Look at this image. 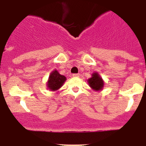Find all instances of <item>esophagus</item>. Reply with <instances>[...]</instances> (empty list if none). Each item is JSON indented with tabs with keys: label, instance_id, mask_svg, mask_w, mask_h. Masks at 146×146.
<instances>
[{
	"label": "esophagus",
	"instance_id": "34e87169",
	"mask_svg": "<svg viewBox=\"0 0 146 146\" xmlns=\"http://www.w3.org/2000/svg\"><path fill=\"white\" fill-rule=\"evenodd\" d=\"M72 76L75 78H78L79 76H80V74H79V73H75V74L72 75Z\"/></svg>",
	"mask_w": 146,
	"mask_h": 146
}]
</instances>
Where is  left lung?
<instances>
[{
  "mask_svg": "<svg viewBox=\"0 0 146 146\" xmlns=\"http://www.w3.org/2000/svg\"><path fill=\"white\" fill-rule=\"evenodd\" d=\"M88 82L90 87L94 90L100 91L102 90L103 87H104V81L97 72L92 73V77L88 79Z\"/></svg>",
  "mask_w": 146,
  "mask_h": 146,
  "instance_id": "8db88e82",
  "label": "left lung"
}]
</instances>
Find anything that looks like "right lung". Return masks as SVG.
Masks as SVG:
<instances>
[{
  "label": "right lung",
  "instance_id": "right-lung-1",
  "mask_svg": "<svg viewBox=\"0 0 146 146\" xmlns=\"http://www.w3.org/2000/svg\"><path fill=\"white\" fill-rule=\"evenodd\" d=\"M66 78L61 75L56 70H54L51 73L47 82V87L51 91H55L62 87L66 81Z\"/></svg>",
  "mask_w": 146,
  "mask_h": 146
}]
</instances>
